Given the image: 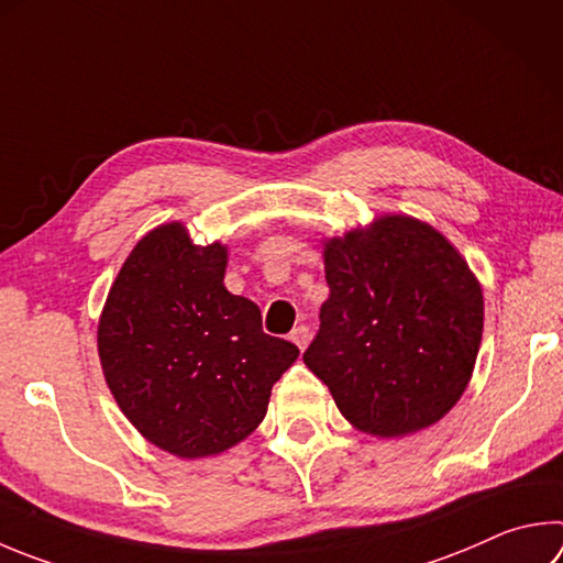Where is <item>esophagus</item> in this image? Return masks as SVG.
Wrapping results in <instances>:
<instances>
[{
  "mask_svg": "<svg viewBox=\"0 0 563 563\" xmlns=\"http://www.w3.org/2000/svg\"><path fill=\"white\" fill-rule=\"evenodd\" d=\"M310 336H312L310 327L308 324H300V327H295V330H292L290 340L295 342V346H298V350H305V346L310 344Z\"/></svg>",
  "mask_w": 563,
  "mask_h": 563,
  "instance_id": "esophagus-1",
  "label": "esophagus"
}]
</instances>
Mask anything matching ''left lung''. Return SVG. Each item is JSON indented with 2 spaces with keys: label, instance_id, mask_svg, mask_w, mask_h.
<instances>
[{
  "label": "left lung",
  "instance_id": "left-lung-1",
  "mask_svg": "<svg viewBox=\"0 0 563 563\" xmlns=\"http://www.w3.org/2000/svg\"><path fill=\"white\" fill-rule=\"evenodd\" d=\"M324 243L330 298L302 354L356 431L404 438L465 394L483 340V288L441 231L406 213Z\"/></svg>",
  "mask_w": 563,
  "mask_h": 563
}]
</instances>
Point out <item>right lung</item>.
<instances>
[{"label": "right lung", "mask_w": 563, "mask_h": 563, "mask_svg": "<svg viewBox=\"0 0 563 563\" xmlns=\"http://www.w3.org/2000/svg\"><path fill=\"white\" fill-rule=\"evenodd\" d=\"M229 249L181 221L152 229L122 263L98 320L106 384L159 451L219 455L258 428L298 346L263 332L258 305L223 285Z\"/></svg>", "instance_id": "obj_1"}]
</instances>
